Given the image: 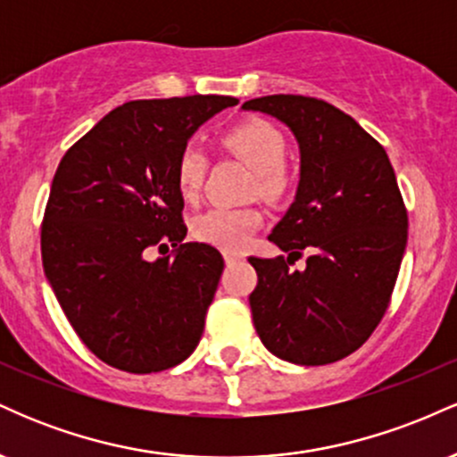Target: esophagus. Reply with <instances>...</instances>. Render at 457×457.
<instances>
[{
    "mask_svg": "<svg viewBox=\"0 0 457 457\" xmlns=\"http://www.w3.org/2000/svg\"><path fill=\"white\" fill-rule=\"evenodd\" d=\"M223 258H225V262H228V264H234V262H238L240 258H243V255L234 253V251H225Z\"/></svg>",
    "mask_w": 457,
    "mask_h": 457,
    "instance_id": "1",
    "label": "esophagus"
}]
</instances>
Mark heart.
I'll list each match as a JSON object with an SVG mask.
<instances>
[{
	"label": "heart",
	"mask_w": 457,
	"mask_h": 457,
	"mask_svg": "<svg viewBox=\"0 0 457 457\" xmlns=\"http://www.w3.org/2000/svg\"><path fill=\"white\" fill-rule=\"evenodd\" d=\"M223 148L255 171V185L266 197H281L290 185L286 165V137L275 124L253 118L236 124L221 135ZM208 159L195 145H187L176 161V187L187 202L199 197ZM262 223V214L255 208L217 206L202 212L193 221V234L204 243L221 246L225 251L243 249Z\"/></svg>",
	"instance_id": "heart-1"
}]
</instances>
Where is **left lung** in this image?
<instances>
[{"label": "left lung", "mask_w": 457, "mask_h": 457, "mask_svg": "<svg viewBox=\"0 0 457 457\" xmlns=\"http://www.w3.org/2000/svg\"><path fill=\"white\" fill-rule=\"evenodd\" d=\"M275 115L301 148L295 204L269 236L287 258H249V305L262 344L296 365H327L359 350L391 303L408 212L389 156L327 101L298 94L246 101ZM307 250L305 271L289 266Z\"/></svg>", "instance_id": "obj_1"}]
</instances>
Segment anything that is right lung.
<instances>
[{
  "label": "right lung",
  "instance_id": "1",
  "mask_svg": "<svg viewBox=\"0 0 457 457\" xmlns=\"http://www.w3.org/2000/svg\"><path fill=\"white\" fill-rule=\"evenodd\" d=\"M234 104L212 94L124 103L57 165L40 228L45 275L79 339L115 370H170L202 339L225 264L214 246L185 243L176 161Z\"/></svg>",
  "mask_w": 457,
  "mask_h": 457
}]
</instances>
